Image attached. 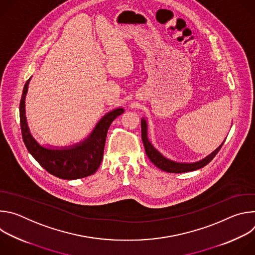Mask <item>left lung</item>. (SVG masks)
I'll return each mask as SVG.
<instances>
[{"label": "left lung", "instance_id": "left-lung-1", "mask_svg": "<svg viewBox=\"0 0 255 255\" xmlns=\"http://www.w3.org/2000/svg\"><path fill=\"white\" fill-rule=\"evenodd\" d=\"M141 137H142V141H143V144H144L145 152H146L150 161L155 166L160 168L161 170L166 171V172H172V173L188 172V171H193V170L200 169V168L204 167L216 156V154L218 152H219V150L222 147V145L225 142V141H223L219 147H218L216 150H214L211 154H209L204 159L199 160L197 162L188 163V162H176V161L170 160V159L166 158L165 156H163L156 148H154V146L151 144V142L148 140L147 122L144 118L141 119Z\"/></svg>", "mask_w": 255, "mask_h": 255}]
</instances>
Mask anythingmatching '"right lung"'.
Returning <instances> with one entry per match:
<instances>
[{"instance_id":"right-lung-1","label":"right lung","mask_w":255,"mask_h":255,"mask_svg":"<svg viewBox=\"0 0 255 255\" xmlns=\"http://www.w3.org/2000/svg\"><path fill=\"white\" fill-rule=\"evenodd\" d=\"M31 78L26 82L20 102V125L23 141L30 154L49 173L62 179H78L92 175L99 168L104 154L107 132L112 122L124 113L123 108L107 113L92 133L83 141L61 148L45 147L39 144L27 124L25 98Z\"/></svg>"}]
</instances>
